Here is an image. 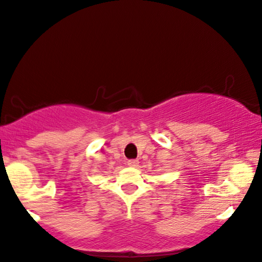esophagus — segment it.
Listing matches in <instances>:
<instances>
[{
	"label": "esophagus",
	"instance_id": "obj_1",
	"mask_svg": "<svg viewBox=\"0 0 262 262\" xmlns=\"http://www.w3.org/2000/svg\"><path fill=\"white\" fill-rule=\"evenodd\" d=\"M127 165L130 166V167H137V166L139 165V160H137V159H130V160H128Z\"/></svg>",
	"mask_w": 262,
	"mask_h": 262
}]
</instances>
